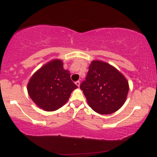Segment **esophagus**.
<instances>
[{
  "mask_svg": "<svg viewBox=\"0 0 157 157\" xmlns=\"http://www.w3.org/2000/svg\"><path fill=\"white\" fill-rule=\"evenodd\" d=\"M75 83H76L77 86L79 87V86H80V81H77V82H75Z\"/></svg>",
  "mask_w": 157,
  "mask_h": 157,
  "instance_id": "obj_1",
  "label": "esophagus"
}]
</instances>
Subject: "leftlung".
I'll return each mask as SVG.
<instances>
[{
    "label": "left lung",
    "instance_id": "obj_1",
    "mask_svg": "<svg viewBox=\"0 0 157 157\" xmlns=\"http://www.w3.org/2000/svg\"><path fill=\"white\" fill-rule=\"evenodd\" d=\"M90 107L100 114H111L123 105L129 86L125 77L109 63L91 62L80 84Z\"/></svg>",
    "mask_w": 157,
    "mask_h": 157
}]
</instances>
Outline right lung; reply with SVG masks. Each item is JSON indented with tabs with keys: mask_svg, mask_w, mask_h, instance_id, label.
I'll return each instance as SVG.
<instances>
[{
	"mask_svg": "<svg viewBox=\"0 0 157 157\" xmlns=\"http://www.w3.org/2000/svg\"><path fill=\"white\" fill-rule=\"evenodd\" d=\"M77 86L71 81L63 62L55 60L44 65L30 79L27 86L29 97L44 111H53L67 102Z\"/></svg>",
	"mask_w": 157,
	"mask_h": 157,
	"instance_id": "add662e5",
	"label": "right lung"
}]
</instances>
